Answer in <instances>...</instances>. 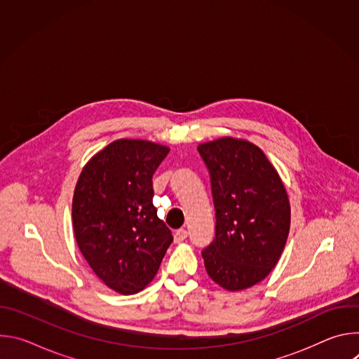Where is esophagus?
I'll use <instances>...</instances> for the list:
<instances>
[{
  "label": "esophagus",
  "mask_w": 359,
  "mask_h": 359,
  "mask_svg": "<svg viewBox=\"0 0 359 359\" xmlns=\"http://www.w3.org/2000/svg\"><path fill=\"white\" fill-rule=\"evenodd\" d=\"M186 237H187V230H186V229H179V230H176V231H175V236H173L175 243H182L183 240H186Z\"/></svg>",
  "instance_id": "obj_1"
}]
</instances>
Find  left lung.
I'll list each match as a JSON object with an SVG mask.
<instances>
[{"mask_svg": "<svg viewBox=\"0 0 359 359\" xmlns=\"http://www.w3.org/2000/svg\"><path fill=\"white\" fill-rule=\"evenodd\" d=\"M206 163L216 237L201 251L209 277L229 291L264 280L285 247L291 209L285 187L260 147L222 137L197 147Z\"/></svg>", "mask_w": 359, "mask_h": 359, "instance_id": "1", "label": "left lung"}]
</instances>
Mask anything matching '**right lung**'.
Listing matches in <instances>:
<instances>
[{
  "label": "right lung",
  "instance_id": "obj_1",
  "mask_svg": "<svg viewBox=\"0 0 359 359\" xmlns=\"http://www.w3.org/2000/svg\"><path fill=\"white\" fill-rule=\"evenodd\" d=\"M168 153L147 140H115L85 165L74 191L78 247L93 273L123 295L153 280L173 241L153 206L151 177Z\"/></svg>",
  "mask_w": 359,
  "mask_h": 359
}]
</instances>
